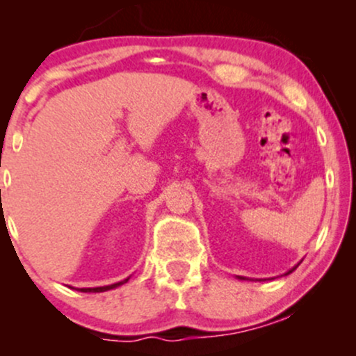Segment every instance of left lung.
I'll return each instance as SVG.
<instances>
[{
  "label": "left lung",
  "mask_w": 356,
  "mask_h": 356,
  "mask_svg": "<svg viewBox=\"0 0 356 356\" xmlns=\"http://www.w3.org/2000/svg\"><path fill=\"white\" fill-rule=\"evenodd\" d=\"M298 268V264H296V266L295 268H293V269H289V271L288 273H286V275H289V273H293V271H295V269ZM239 280H246V277H243V276H239Z\"/></svg>",
  "instance_id": "8db88e82"
}]
</instances>
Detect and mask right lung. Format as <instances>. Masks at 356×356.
<instances>
[{
	"mask_svg": "<svg viewBox=\"0 0 356 356\" xmlns=\"http://www.w3.org/2000/svg\"><path fill=\"white\" fill-rule=\"evenodd\" d=\"M129 280H130V277H127V280H124V281H118V283H113V284H108V286H99V288H79V291H81V293H104V291H108V289L118 288V286L127 283Z\"/></svg>",
	"mask_w": 356,
	"mask_h": 356,
	"instance_id": "right-lung-1",
	"label": "right lung"
}]
</instances>
